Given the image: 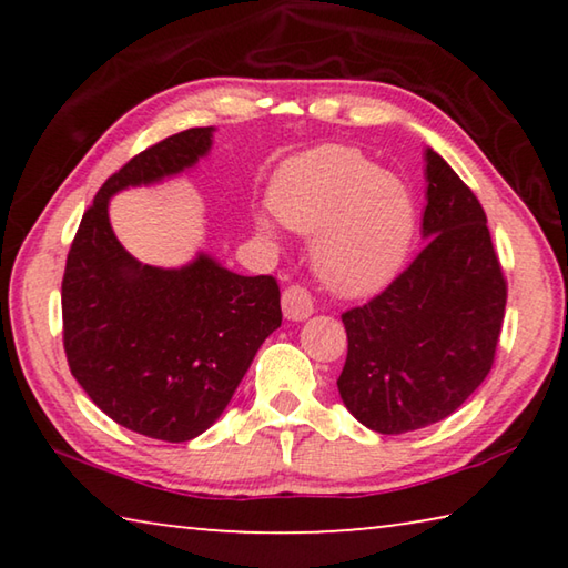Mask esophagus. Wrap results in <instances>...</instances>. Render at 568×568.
Masks as SVG:
<instances>
[{"label":"esophagus","instance_id":"34e87169","mask_svg":"<svg viewBox=\"0 0 568 568\" xmlns=\"http://www.w3.org/2000/svg\"><path fill=\"white\" fill-rule=\"evenodd\" d=\"M283 313L287 321H305L313 313V295L305 285H287L283 291Z\"/></svg>","mask_w":568,"mask_h":568}]
</instances>
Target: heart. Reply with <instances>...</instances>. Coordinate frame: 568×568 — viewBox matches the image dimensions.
Returning a JSON list of instances; mask_svg holds the SVG:
<instances>
[{"mask_svg": "<svg viewBox=\"0 0 568 568\" xmlns=\"http://www.w3.org/2000/svg\"><path fill=\"white\" fill-rule=\"evenodd\" d=\"M277 220L313 240V267L331 291L371 295L398 267L416 230L410 192L358 150L328 145L291 162L273 187Z\"/></svg>", "mask_w": 568, "mask_h": 568, "instance_id": "heart-1", "label": "heart"}]
</instances>
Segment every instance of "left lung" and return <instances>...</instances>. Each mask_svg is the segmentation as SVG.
I'll list each match as a JSON object with an SVG mask.
<instances>
[{
  "mask_svg": "<svg viewBox=\"0 0 568 568\" xmlns=\"http://www.w3.org/2000/svg\"><path fill=\"white\" fill-rule=\"evenodd\" d=\"M426 180V245L386 291L341 315V398L378 434L426 428L464 406L501 338L508 285L484 207L434 150Z\"/></svg>",
  "mask_w": 568,
  "mask_h": 568,
  "instance_id": "obj_1",
  "label": "left lung"
}]
</instances>
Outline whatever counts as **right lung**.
<instances>
[{
    "label": "right lung",
    "instance_id": "1",
    "mask_svg": "<svg viewBox=\"0 0 568 568\" xmlns=\"http://www.w3.org/2000/svg\"><path fill=\"white\" fill-rule=\"evenodd\" d=\"M210 128L155 142L104 180L84 210L62 277V343L94 406L148 438L182 444L233 398L283 321L273 275L245 277L207 255L182 271L140 265L114 237L110 195L195 165Z\"/></svg>",
    "mask_w": 568,
    "mask_h": 568
}]
</instances>
